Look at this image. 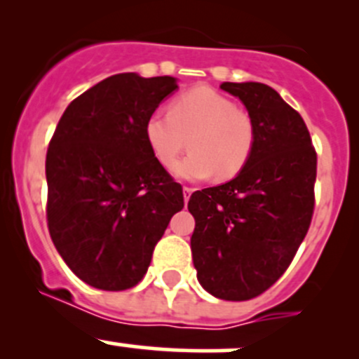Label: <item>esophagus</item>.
I'll use <instances>...</instances> for the list:
<instances>
[{
  "instance_id": "34e87169",
  "label": "esophagus",
  "mask_w": 359,
  "mask_h": 359,
  "mask_svg": "<svg viewBox=\"0 0 359 359\" xmlns=\"http://www.w3.org/2000/svg\"><path fill=\"white\" fill-rule=\"evenodd\" d=\"M194 193V187H189V186H186L184 187V201H189V198H191V194Z\"/></svg>"
}]
</instances>
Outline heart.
<instances>
[{"label":"heart","mask_w":359,"mask_h":359,"mask_svg":"<svg viewBox=\"0 0 359 359\" xmlns=\"http://www.w3.org/2000/svg\"><path fill=\"white\" fill-rule=\"evenodd\" d=\"M146 139L163 166L170 168L186 149L191 154L175 166L187 180H229L248 163L257 142L255 119L229 97L210 86H196L170 104V112H153L146 121Z\"/></svg>","instance_id":"b5f03b06"}]
</instances>
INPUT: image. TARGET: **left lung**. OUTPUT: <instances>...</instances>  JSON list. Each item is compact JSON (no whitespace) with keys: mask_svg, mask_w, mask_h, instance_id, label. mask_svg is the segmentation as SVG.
<instances>
[{"mask_svg":"<svg viewBox=\"0 0 359 359\" xmlns=\"http://www.w3.org/2000/svg\"><path fill=\"white\" fill-rule=\"evenodd\" d=\"M255 119L257 142L229 182L191 194V250L198 281L224 300H250L273 287L309 231L316 149L302 116L262 83H222Z\"/></svg>","mask_w":359,"mask_h":359,"instance_id":"8db88e82","label":"left lung"}]
</instances>
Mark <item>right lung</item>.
I'll use <instances>...</instances> for the list:
<instances>
[{
  "label": "right lung",
  "instance_id": "right-lung-1",
  "mask_svg": "<svg viewBox=\"0 0 359 359\" xmlns=\"http://www.w3.org/2000/svg\"><path fill=\"white\" fill-rule=\"evenodd\" d=\"M175 78L123 72L76 97L46 151V222L57 252L90 287L132 288L147 273L182 186L146 139V121Z\"/></svg>",
  "mask_w": 359,
  "mask_h": 359
}]
</instances>
